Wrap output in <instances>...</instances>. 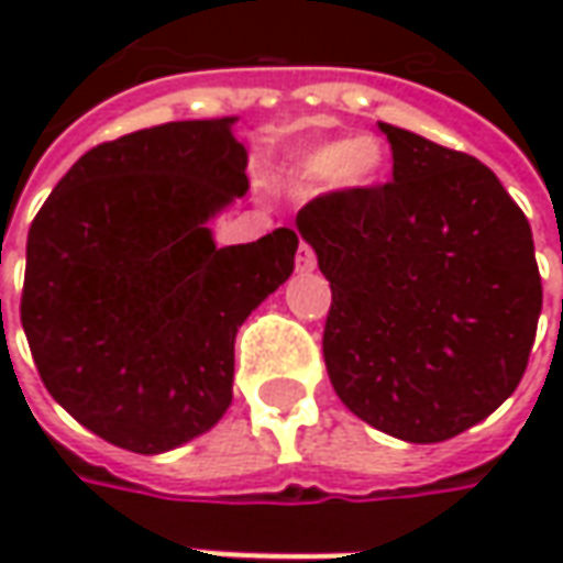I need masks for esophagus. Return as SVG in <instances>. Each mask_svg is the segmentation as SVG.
Listing matches in <instances>:
<instances>
[{"label": "esophagus", "instance_id": "esophagus-1", "mask_svg": "<svg viewBox=\"0 0 563 563\" xmlns=\"http://www.w3.org/2000/svg\"><path fill=\"white\" fill-rule=\"evenodd\" d=\"M295 265H298V271H301V274H307V271L317 268V253H313V246L307 244V241H301V246H298Z\"/></svg>", "mask_w": 563, "mask_h": 563}]
</instances>
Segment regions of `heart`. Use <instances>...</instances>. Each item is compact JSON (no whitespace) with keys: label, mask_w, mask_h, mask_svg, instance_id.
<instances>
[{"label":"heart","mask_w":563,"mask_h":563,"mask_svg":"<svg viewBox=\"0 0 563 563\" xmlns=\"http://www.w3.org/2000/svg\"><path fill=\"white\" fill-rule=\"evenodd\" d=\"M383 168V147L374 135L317 144L289 165L295 186L329 184L331 189H358L374 184Z\"/></svg>","instance_id":"heart-1"}]
</instances>
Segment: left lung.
Returning a JSON list of instances; mask_svg holds the SVG:
<instances>
[{
  "instance_id": "obj_1",
  "label": "left lung",
  "mask_w": 563,
  "mask_h": 563,
  "mask_svg": "<svg viewBox=\"0 0 563 563\" xmlns=\"http://www.w3.org/2000/svg\"><path fill=\"white\" fill-rule=\"evenodd\" d=\"M391 180L298 210L331 286L329 379L358 419L407 443L483 422L528 367L543 283L528 217L492 168L379 123Z\"/></svg>"
}]
</instances>
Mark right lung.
Masks as SVG:
<instances>
[{"mask_svg": "<svg viewBox=\"0 0 563 563\" xmlns=\"http://www.w3.org/2000/svg\"><path fill=\"white\" fill-rule=\"evenodd\" d=\"M234 117L87 150L35 213L20 322L44 389L139 455L205 434L232 404L234 334L295 268L292 229L217 246L250 189Z\"/></svg>", "mask_w": 563, "mask_h": 563, "instance_id": "right-lung-1", "label": "right lung"}]
</instances>
